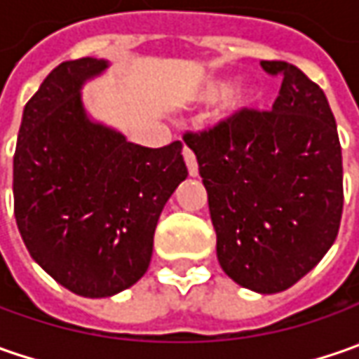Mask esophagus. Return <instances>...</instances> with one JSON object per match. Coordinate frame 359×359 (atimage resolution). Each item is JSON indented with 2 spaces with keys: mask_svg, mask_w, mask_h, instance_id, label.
Returning a JSON list of instances; mask_svg holds the SVG:
<instances>
[{
  "mask_svg": "<svg viewBox=\"0 0 359 359\" xmlns=\"http://www.w3.org/2000/svg\"><path fill=\"white\" fill-rule=\"evenodd\" d=\"M184 159H186V165H187V172L191 177H196L198 175V161H196V156H194V151L189 149V147H184Z\"/></svg>",
  "mask_w": 359,
  "mask_h": 359,
  "instance_id": "esophagus-1",
  "label": "esophagus"
}]
</instances>
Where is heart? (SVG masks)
Here are the masks:
<instances>
[{
  "label": "heart",
  "instance_id": "obj_1",
  "mask_svg": "<svg viewBox=\"0 0 359 359\" xmlns=\"http://www.w3.org/2000/svg\"><path fill=\"white\" fill-rule=\"evenodd\" d=\"M233 88V79L231 77H215V79H210L200 91V97L208 104H214V102H219L222 97H226L229 91ZM259 100V90L254 88V86H245V88H240L231 93L229 97V109H245V107H252Z\"/></svg>",
  "mask_w": 359,
  "mask_h": 359
}]
</instances>
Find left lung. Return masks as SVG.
<instances>
[{
  "mask_svg": "<svg viewBox=\"0 0 359 359\" xmlns=\"http://www.w3.org/2000/svg\"><path fill=\"white\" fill-rule=\"evenodd\" d=\"M282 88L271 111L243 109L186 133L217 236V262L241 287H292L336 241L344 172L325 93L296 65L262 62Z\"/></svg>",
  "mask_w": 359,
  "mask_h": 359,
  "instance_id": "1",
  "label": "left lung"
}]
</instances>
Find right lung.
<instances>
[{"label": "right lung", "mask_w": 359, "mask_h": 359, "mask_svg": "<svg viewBox=\"0 0 359 359\" xmlns=\"http://www.w3.org/2000/svg\"><path fill=\"white\" fill-rule=\"evenodd\" d=\"M109 62L60 63L23 107L13 210L29 255L69 292L109 297L151 262L165 201L187 177L182 144L144 147L90 118L81 88Z\"/></svg>", "instance_id": "add662e5"}]
</instances>
